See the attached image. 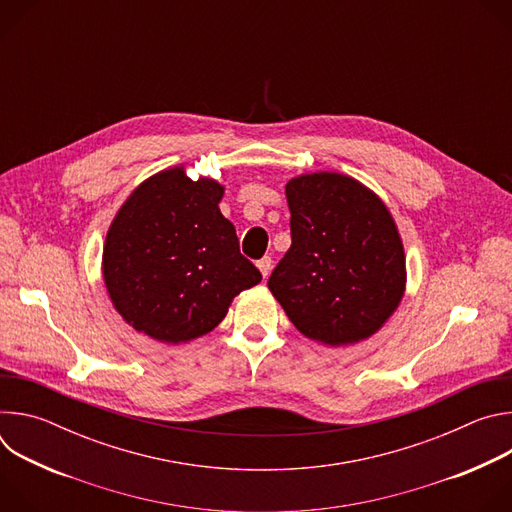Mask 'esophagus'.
<instances>
[{
  "mask_svg": "<svg viewBox=\"0 0 512 512\" xmlns=\"http://www.w3.org/2000/svg\"><path fill=\"white\" fill-rule=\"evenodd\" d=\"M257 267H259L261 275L267 279V275L271 273V267H273V261H271V257H263V259H259V261H257Z\"/></svg>",
  "mask_w": 512,
  "mask_h": 512,
  "instance_id": "esophagus-1",
  "label": "esophagus"
}]
</instances>
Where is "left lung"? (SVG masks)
<instances>
[{"label":"left lung","mask_w":512,"mask_h":512,"mask_svg":"<svg viewBox=\"0 0 512 512\" xmlns=\"http://www.w3.org/2000/svg\"><path fill=\"white\" fill-rule=\"evenodd\" d=\"M291 247L267 287L306 338H371L405 294V251L385 202L358 180L314 172L285 184Z\"/></svg>","instance_id":"8db88e82"}]
</instances>
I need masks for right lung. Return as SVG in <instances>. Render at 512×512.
<instances>
[{
	"mask_svg": "<svg viewBox=\"0 0 512 512\" xmlns=\"http://www.w3.org/2000/svg\"><path fill=\"white\" fill-rule=\"evenodd\" d=\"M225 186L190 180L184 166L143 180L117 210L103 247V279L121 318L158 342L214 330L241 291L261 281L221 214Z\"/></svg>",
	"mask_w": 512,
	"mask_h": 512,
	"instance_id": "1",
	"label": "right lung"
}]
</instances>
